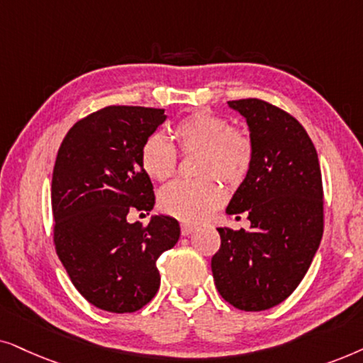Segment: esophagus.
<instances>
[{"instance_id": "1", "label": "esophagus", "mask_w": 363, "mask_h": 363, "mask_svg": "<svg viewBox=\"0 0 363 363\" xmlns=\"http://www.w3.org/2000/svg\"><path fill=\"white\" fill-rule=\"evenodd\" d=\"M194 229H196V224H191V222H181V234L182 235H189Z\"/></svg>"}]
</instances>
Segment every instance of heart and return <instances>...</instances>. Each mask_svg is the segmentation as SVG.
I'll list each match as a JSON object with an SVG mask.
<instances>
[{
  "instance_id": "1",
  "label": "heart",
  "mask_w": 363,
  "mask_h": 363,
  "mask_svg": "<svg viewBox=\"0 0 363 363\" xmlns=\"http://www.w3.org/2000/svg\"><path fill=\"white\" fill-rule=\"evenodd\" d=\"M182 154L199 152L196 171L199 179L177 181L159 196L166 214L186 222L209 217L225 199L216 177L235 187L244 181L254 161V143L244 129L232 128L230 121L211 111H194L172 129ZM177 151L162 134L154 133L141 147V164L149 177L167 181L177 169Z\"/></svg>"
}]
</instances>
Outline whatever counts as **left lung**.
<instances>
[{"label":"left lung","mask_w":363,"mask_h":363,"mask_svg":"<svg viewBox=\"0 0 363 363\" xmlns=\"http://www.w3.org/2000/svg\"><path fill=\"white\" fill-rule=\"evenodd\" d=\"M247 121L254 161L227 214L247 212L249 230L219 227L214 282L225 302L260 312L284 302L311 267L323 234L317 151L298 121L257 98L229 101Z\"/></svg>","instance_id":"8db88e82"}]
</instances>
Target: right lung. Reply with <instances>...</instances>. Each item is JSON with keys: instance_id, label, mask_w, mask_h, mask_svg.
Here are the masks:
<instances>
[{"instance_id": "add662e5", "label": "right lung", "mask_w": 363, "mask_h": 363, "mask_svg": "<svg viewBox=\"0 0 363 363\" xmlns=\"http://www.w3.org/2000/svg\"><path fill=\"white\" fill-rule=\"evenodd\" d=\"M164 109L106 106L79 119L62 139L51 182L52 240L72 286L91 306L131 313L156 296V262L179 240V222L154 216L129 224V212L154 207L152 182L141 164L147 136Z\"/></svg>"}]
</instances>
